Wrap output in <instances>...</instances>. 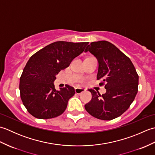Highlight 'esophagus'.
Listing matches in <instances>:
<instances>
[{"label":"esophagus","mask_w":155,"mask_h":155,"mask_svg":"<svg viewBox=\"0 0 155 155\" xmlns=\"http://www.w3.org/2000/svg\"><path fill=\"white\" fill-rule=\"evenodd\" d=\"M74 90H75V93H77V94H81L82 93H83L84 91H85V89H84V88H79V87L75 88Z\"/></svg>","instance_id":"obj_1"}]
</instances>
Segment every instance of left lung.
I'll use <instances>...</instances> for the list:
<instances>
[{
	"instance_id": "left-lung-1",
	"label": "left lung",
	"mask_w": 155,
	"mask_h": 155,
	"mask_svg": "<svg viewBox=\"0 0 155 155\" xmlns=\"http://www.w3.org/2000/svg\"><path fill=\"white\" fill-rule=\"evenodd\" d=\"M88 51L97 59V80L106 83L107 92L101 95L98 92L88 90L92 99L84 108L98 119L113 120L124 113L133 102L138 92L139 75L130 59L109 42H91L84 52Z\"/></svg>"
}]
</instances>
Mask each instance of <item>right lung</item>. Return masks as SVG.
Returning a JSON list of instances; mask_svg holds the SVG:
<instances>
[{
	"label": "right lung",
	"instance_id": "1",
	"mask_svg": "<svg viewBox=\"0 0 155 155\" xmlns=\"http://www.w3.org/2000/svg\"><path fill=\"white\" fill-rule=\"evenodd\" d=\"M88 44L87 42H54L29 58L20 78L19 89L23 104L31 115L48 119L64 113L75 91L68 84L56 90L53 83L56 76L67 68Z\"/></svg>",
	"mask_w": 155,
	"mask_h": 155
}]
</instances>
